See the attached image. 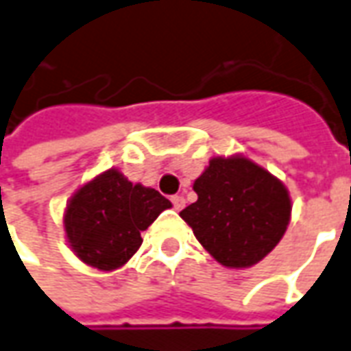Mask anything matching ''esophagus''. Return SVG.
<instances>
[{"label":"esophagus","mask_w":351,"mask_h":351,"mask_svg":"<svg viewBox=\"0 0 351 351\" xmlns=\"http://www.w3.org/2000/svg\"><path fill=\"white\" fill-rule=\"evenodd\" d=\"M171 203H173V207H175L176 210H180L186 205V199H184L182 195H173L171 197Z\"/></svg>","instance_id":"1"}]
</instances>
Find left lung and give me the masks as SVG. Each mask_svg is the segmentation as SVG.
<instances>
[{
  "mask_svg": "<svg viewBox=\"0 0 351 351\" xmlns=\"http://www.w3.org/2000/svg\"><path fill=\"white\" fill-rule=\"evenodd\" d=\"M180 210L205 251L228 268H249L281 241L291 220L285 184L243 156L213 158Z\"/></svg>",
  "mask_w": 351,
  "mask_h": 351,
  "instance_id": "obj_1",
  "label": "left lung"
}]
</instances>
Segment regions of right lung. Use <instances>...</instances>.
<instances>
[{
	"label": "right lung",
	"mask_w": 351,
	"mask_h": 351,
	"mask_svg": "<svg viewBox=\"0 0 351 351\" xmlns=\"http://www.w3.org/2000/svg\"><path fill=\"white\" fill-rule=\"evenodd\" d=\"M171 201L158 190L129 182L117 169L83 184L64 210V232L73 254L87 266L112 271L138 251L141 232Z\"/></svg>",
	"instance_id": "right-lung-1"
}]
</instances>
